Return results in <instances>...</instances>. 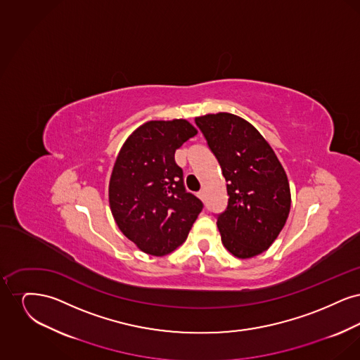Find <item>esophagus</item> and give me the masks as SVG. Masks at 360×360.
I'll return each mask as SVG.
<instances>
[{
	"mask_svg": "<svg viewBox=\"0 0 360 360\" xmlns=\"http://www.w3.org/2000/svg\"><path fill=\"white\" fill-rule=\"evenodd\" d=\"M198 198L201 200V201H205V191L204 190H201V191H198Z\"/></svg>",
	"mask_w": 360,
	"mask_h": 360,
	"instance_id": "34e87169",
	"label": "esophagus"
}]
</instances>
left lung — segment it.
<instances>
[{"label":"left lung","mask_w":360,"mask_h":360,"mask_svg":"<svg viewBox=\"0 0 360 360\" xmlns=\"http://www.w3.org/2000/svg\"><path fill=\"white\" fill-rule=\"evenodd\" d=\"M228 182V205L217 214L224 247L248 259L266 251L290 212L288 175L273 148L248 121L231 113L195 117Z\"/></svg>","instance_id":"1"}]
</instances>
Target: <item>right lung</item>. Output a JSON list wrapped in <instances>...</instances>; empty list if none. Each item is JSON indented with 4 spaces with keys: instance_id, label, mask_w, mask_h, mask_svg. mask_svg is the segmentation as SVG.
<instances>
[{
    "instance_id": "right-lung-1",
    "label": "right lung",
    "mask_w": 360,
    "mask_h": 360,
    "mask_svg": "<svg viewBox=\"0 0 360 360\" xmlns=\"http://www.w3.org/2000/svg\"><path fill=\"white\" fill-rule=\"evenodd\" d=\"M197 129L188 121H148L121 147L109 182V205L121 232L150 255L179 247L202 210L184 185L175 151Z\"/></svg>"
}]
</instances>
